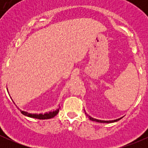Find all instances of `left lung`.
I'll return each mask as SVG.
<instances>
[{"label": "left lung", "mask_w": 148, "mask_h": 148, "mask_svg": "<svg viewBox=\"0 0 148 148\" xmlns=\"http://www.w3.org/2000/svg\"><path fill=\"white\" fill-rule=\"evenodd\" d=\"M85 114H86V116H88V117H89L90 120L95 121V122H101V123H112V122H117V121H119L123 117H120V118L116 119V120H97V119L93 118V117H92L91 116H89V114H86V112H85Z\"/></svg>", "instance_id": "8db88e82"}]
</instances>
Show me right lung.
<instances>
[{
	"mask_svg": "<svg viewBox=\"0 0 148 148\" xmlns=\"http://www.w3.org/2000/svg\"><path fill=\"white\" fill-rule=\"evenodd\" d=\"M7 90H8V89H7ZM20 111L23 115L27 116V117H33V118L36 119H39V120H47V119L53 118V117H55V116L59 113V108L56 109L55 111H51L49 112L44 113V114H43V113H41V114H31V113H28L27 112L23 111V110H20Z\"/></svg>",
	"mask_w": 148,
	"mask_h": 148,
	"instance_id": "obj_1",
	"label": "right lung"
}]
</instances>
